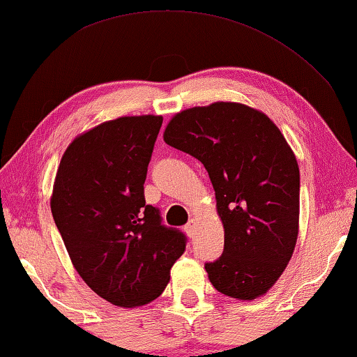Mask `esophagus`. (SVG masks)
I'll use <instances>...</instances> for the list:
<instances>
[{
    "mask_svg": "<svg viewBox=\"0 0 357 357\" xmlns=\"http://www.w3.org/2000/svg\"><path fill=\"white\" fill-rule=\"evenodd\" d=\"M184 231H185V233H188V236H194V231H195V222H194V220H190V222L185 225Z\"/></svg>",
    "mask_w": 357,
    "mask_h": 357,
    "instance_id": "1",
    "label": "esophagus"
}]
</instances>
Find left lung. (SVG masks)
Returning a JSON list of instances; mask_svg holds the SVG:
<instances>
[{"mask_svg":"<svg viewBox=\"0 0 357 357\" xmlns=\"http://www.w3.org/2000/svg\"><path fill=\"white\" fill-rule=\"evenodd\" d=\"M165 142L207 169L225 228L223 254L205 264L220 293L255 299L293 255L299 223V168L280 129L264 113L218 102L178 113Z\"/></svg>","mask_w":357,"mask_h":357,"instance_id":"8db88e82","label":"left lung"}]
</instances>
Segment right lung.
I'll list each match as a JSON object with an SVG mask.
<instances>
[{
    "label": "right lung",
    "instance_id": "add662e5",
    "mask_svg": "<svg viewBox=\"0 0 357 357\" xmlns=\"http://www.w3.org/2000/svg\"><path fill=\"white\" fill-rule=\"evenodd\" d=\"M162 116H124L73 140L54 179L52 213L80 277L121 307L157 299L185 250L183 231L165 227L144 183Z\"/></svg>",
    "mask_w": 357,
    "mask_h": 357
}]
</instances>
